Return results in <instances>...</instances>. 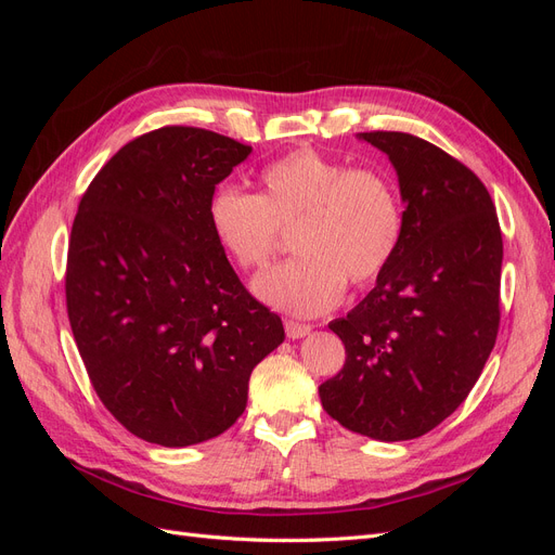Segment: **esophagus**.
Returning <instances> with one entry per match:
<instances>
[{"label": "esophagus", "instance_id": "1", "mask_svg": "<svg viewBox=\"0 0 555 555\" xmlns=\"http://www.w3.org/2000/svg\"><path fill=\"white\" fill-rule=\"evenodd\" d=\"M284 331H287V335L292 340H300L306 338V335H310V326L308 324H298V322H284Z\"/></svg>", "mask_w": 555, "mask_h": 555}]
</instances>
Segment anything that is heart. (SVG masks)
Segmentation results:
<instances>
[{
    "instance_id": "b5f03b06",
    "label": "heart",
    "mask_w": 555,
    "mask_h": 555,
    "mask_svg": "<svg viewBox=\"0 0 555 555\" xmlns=\"http://www.w3.org/2000/svg\"><path fill=\"white\" fill-rule=\"evenodd\" d=\"M259 194L215 192L208 220L217 243L243 271L259 273L292 233L298 259L255 282L273 308L312 317L335 308L345 282L365 287L389 266L402 231L393 184L377 171L351 169L300 147L268 164Z\"/></svg>"
}]
</instances>
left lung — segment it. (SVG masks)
Masks as SVG:
<instances>
[{
	"label": "left lung",
	"mask_w": 555,
	"mask_h": 555,
	"mask_svg": "<svg viewBox=\"0 0 555 555\" xmlns=\"http://www.w3.org/2000/svg\"><path fill=\"white\" fill-rule=\"evenodd\" d=\"M359 139L398 176L402 231L361 304L328 328L343 371L319 386L324 410L379 442L422 438L473 391L500 324L502 233L491 194L459 159L402 131Z\"/></svg>",
	"instance_id": "8db88e82"
}]
</instances>
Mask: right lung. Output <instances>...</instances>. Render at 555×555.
Returning a JSON list of instances; mask_svg holds the SVG:
<instances>
[{
	"mask_svg": "<svg viewBox=\"0 0 555 555\" xmlns=\"http://www.w3.org/2000/svg\"><path fill=\"white\" fill-rule=\"evenodd\" d=\"M251 153L222 133L162 127L108 159L82 194L66 259V310L106 410L137 438L190 447L247 405L255 365L284 340L208 220Z\"/></svg>",
	"mask_w": 555,
	"mask_h": 555,
	"instance_id": "obj_1",
	"label": "right lung"
}]
</instances>
